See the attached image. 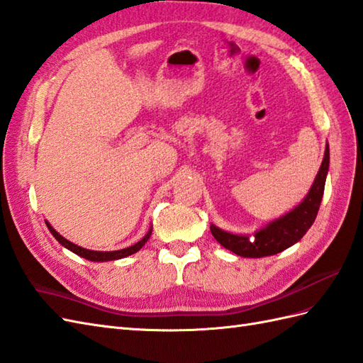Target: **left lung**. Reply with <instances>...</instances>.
Segmentation results:
<instances>
[{
	"label": "left lung",
	"mask_w": 363,
	"mask_h": 363,
	"mask_svg": "<svg viewBox=\"0 0 363 363\" xmlns=\"http://www.w3.org/2000/svg\"><path fill=\"white\" fill-rule=\"evenodd\" d=\"M330 165V148L327 144L325 156L318 176H315L311 190L306 194L301 206H297L293 211L286 213L285 216L272 222L253 238L238 236L222 231L220 228L211 225V235L215 236L218 242L225 247L230 252L244 257H264L284 252L285 248L291 247L297 240H301L303 235L313 225L318 216V211L323 196L325 178L328 173Z\"/></svg>",
	"instance_id": "left-lung-1"
}]
</instances>
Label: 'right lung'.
<instances>
[{"instance_id":"1","label":"right lung","mask_w":363,"mask_h":363,"mask_svg":"<svg viewBox=\"0 0 363 363\" xmlns=\"http://www.w3.org/2000/svg\"><path fill=\"white\" fill-rule=\"evenodd\" d=\"M45 224H48V228L50 230V233L55 236V239H57L61 245L69 248L70 252L77 253L81 257H86V259H89V261H96V262H101V261H115V259H121V257H125V256L133 255V253L139 252V250L143 248V245L147 242L148 238H150V235H152V230H150L141 240H139L138 244L128 247V248L118 250V252H91V250H86V248H82V247H78L75 244H72L70 240L64 239L61 235H58V231H55L52 228V225L49 224V222H45Z\"/></svg>"}]
</instances>
